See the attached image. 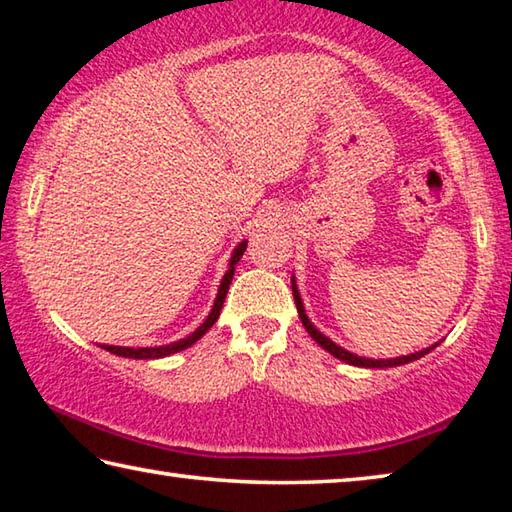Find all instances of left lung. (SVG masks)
<instances>
[{
    "instance_id": "left-lung-1",
    "label": "left lung",
    "mask_w": 512,
    "mask_h": 512,
    "mask_svg": "<svg viewBox=\"0 0 512 512\" xmlns=\"http://www.w3.org/2000/svg\"><path fill=\"white\" fill-rule=\"evenodd\" d=\"M291 289H293V300H296L300 320H302V325H305V329L309 332L311 339H314V341L320 345V348L327 350L329 354H334L336 359L350 363V366H359V368H393V366H402V363H409V361H415V359L424 357V354L431 352V350L438 345V343H436V345H431V348H424V350H420V352L406 354V357H397V359H366V357H357V354L343 350L341 345H336L334 341H329L323 332H318V329H316L314 325H311V320H309L307 314H305V307H302V298H300L298 287H296V280H293V277H291Z\"/></svg>"
}]
</instances>
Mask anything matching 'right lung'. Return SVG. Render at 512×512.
I'll return each instance as SVG.
<instances>
[{
	"mask_svg": "<svg viewBox=\"0 0 512 512\" xmlns=\"http://www.w3.org/2000/svg\"><path fill=\"white\" fill-rule=\"evenodd\" d=\"M246 246H248V241H241V244L235 248V253H232L230 266H228V271H225V275H223L221 287H219V293H216V300H214V307L210 311V316L205 318V323L198 327L196 332H192V334L185 336V339H180V341H173L169 345H158V348H119V345H101V348L112 352V354H117V357H128V359H162V357H169V354H176L180 350L189 348V345H194L207 332V329H210L216 323V318H219L221 307H223V300H225V293H228L230 282H232V275H235V266H237V262L241 259V255H244Z\"/></svg>",
	"mask_w": 512,
	"mask_h": 512,
	"instance_id": "right-lung-1",
	"label": "right lung"
}]
</instances>
